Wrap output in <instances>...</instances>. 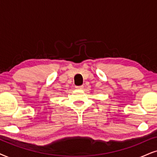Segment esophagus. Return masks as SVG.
<instances>
[{
  "label": "esophagus",
  "instance_id": "obj_1",
  "mask_svg": "<svg viewBox=\"0 0 157 157\" xmlns=\"http://www.w3.org/2000/svg\"><path fill=\"white\" fill-rule=\"evenodd\" d=\"M76 88L77 89H82L83 85H79V86H76Z\"/></svg>",
  "mask_w": 157,
  "mask_h": 157
}]
</instances>
